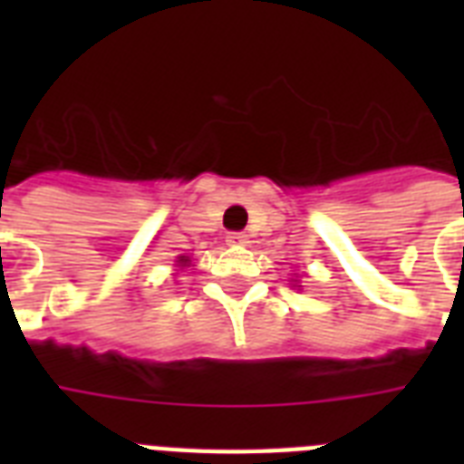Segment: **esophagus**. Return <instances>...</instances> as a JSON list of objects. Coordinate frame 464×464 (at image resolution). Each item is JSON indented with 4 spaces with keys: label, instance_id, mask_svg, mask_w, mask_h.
Wrapping results in <instances>:
<instances>
[{
    "label": "esophagus",
    "instance_id": "34e87169",
    "mask_svg": "<svg viewBox=\"0 0 464 464\" xmlns=\"http://www.w3.org/2000/svg\"><path fill=\"white\" fill-rule=\"evenodd\" d=\"M228 246H247V236L246 233H228Z\"/></svg>",
    "mask_w": 464,
    "mask_h": 464
}]
</instances>
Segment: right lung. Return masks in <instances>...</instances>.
<instances>
[{
    "instance_id": "add662e5",
    "label": "right lung",
    "mask_w": 464,
    "mask_h": 464,
    "mask_svg": "<svg viewBox=\"0 0 464 464\" xmlns=\"http://www.w3.org/2000/svg\"><path fill=\"white\" fill-rule=\"evenodd\" d=\"M189 262L192 260H189L188 255H180V257H178V267H189Z\"/></svg>"
}]
</instances>
